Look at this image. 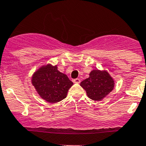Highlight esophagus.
Segmentation results:
<instances>
[{"label":"esophagus","instance_id":"1","mask_svg":"<svg viewBox=\"0 0 146 146\" xmlns=\"http://www.w3.org/2000/svg\"><path fill=\"white\" fill-rule=\"evenodd\" d=\"M73 82H75V83H80V80L79 78H76L73 80Z\"/></svg>","mask_w":146,"mask_h":146}]
</instances>
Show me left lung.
Wrapping results in <instances>:
<instances>
[{
    "label": "left lung",
    "instance_id": "1",
    "mask_svg": "<svg viewBox=\"0 0 146 146\" xmlns=\"http://www.w3.org/2000/svg\"><path fill=\"white\" fill-rule=\"evenodd\" d=\"M80 85L87 92L88 98L93 100H101L113 90L114 82L107 71L94 70L90 77L81 82Z\"/></svg>",
    "mask_w": 146,
    "mask_h": 146
}]
</instances>
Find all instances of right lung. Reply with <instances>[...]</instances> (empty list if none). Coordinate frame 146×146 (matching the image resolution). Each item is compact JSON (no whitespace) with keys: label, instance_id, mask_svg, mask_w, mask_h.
<instances>
[{"label":"right lung","instance_id":"obj_1","mask_svg":"<svg viewBox=\"0 0 146 146\" xmlns=\"http://www.w3.org/2000/svg\"><path fill=\"white\" fill-rule=\"evenodd\" d=\"M32 81L42 99L51 103L58 102L66 98L73 84L66 74L58 71L56 66L50 64L35 72Z\"/></svg>","mask_w":146,"mask_h":146}]
</instances>
